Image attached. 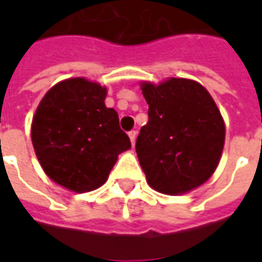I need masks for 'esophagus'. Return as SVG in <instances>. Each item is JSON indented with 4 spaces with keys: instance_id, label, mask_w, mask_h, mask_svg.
<instances>
[{
    "instance_id": "34e87169",
    "label": "esophagus",
    "mask_w": 262,
    "mask_h": 262,
    "mask_svg": "<svg viewBox=\"0 0 262 262\" xmlns=\"http://www.w3.org/2000/svg\"><path fill=\"white\" fill-rule=\"evenodd\" d=\"M129 137H130L132 146H135V143H136V137H137V132L136 130L129 132Z\"/></svg>"
}]
</instances>
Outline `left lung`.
Masks as SVG:
<instances>
[{"label":"left lung","instance_id":"obj_1","mask_svg":"<svg viewBox=\"0 0 262 262\" xmlns=\"http://www.w3.org/2000/svg\"><path fill=\"white\" fill-rule=\"evenodd\" d=\"M148 122L136 140L139 163L154 191L182 195L208 181L225 147L223 116L198 81H140Z\"/></svg>","mask_w":262,"mask_h":262}]
</instances>
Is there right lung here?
<instances>
[{"label":"right lung","instance_id":"right-lung-1","mask_svg":"<svg viewBox=\"0 0 262 262\" xmlns=\"http://www.w3.org/2000/svg\"><path fill=\"white\" fill-rule=\"evenodd\" d=\"M108 88L84 77L54 84L37 105L31 139L45 174L71 192L102 187L118 156L132 147L119 116L106 108Z\"/></svg>","mask_w":262,"mask_h":262}]
</instances>
